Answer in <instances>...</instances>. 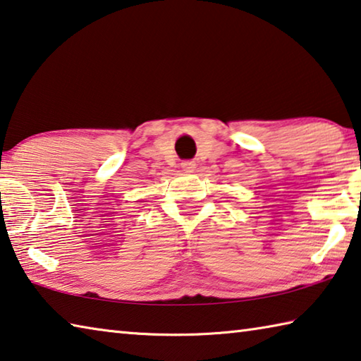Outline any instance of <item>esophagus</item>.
<instances>
[{"label": "esophagus", "instance_id": "34e87169", "mask_svg": "<svg viewBox=\"0 0 361 361\" xmlns=\"http://www.w3.org/2000/svg\"><path fill=\"white\" fill-rule=\"evenodd\" d=\"M197 166V164H195L194 161H185V162H181V167H183V170H185L186 173H194L195 172V167Z\"/></svg>", "mask_w": 361, "mask_h": 361}]
</instances>
